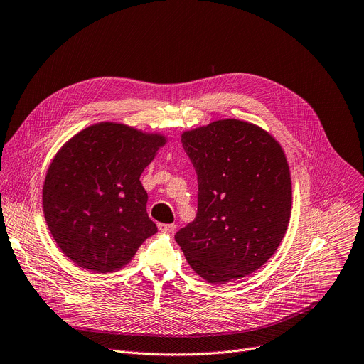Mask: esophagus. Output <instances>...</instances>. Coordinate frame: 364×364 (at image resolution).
Listing matches in <instances>:
<instances>
[{
	"mask_svg": "<svg viewBox=\"0 0 364 364\" xmlns=\"http://www.w3.org/2000/svg\"><path fill=\"white\" fill-rule=\"evenodd\" d=\"M158 229L161 232H174L176 225L174 223H158Z\"/></svg>",
	"mask_w": 364,
	"mask_h": 364,
	"instance_id": "obj_1",
	"label": "esophagus"
}]
</instances>
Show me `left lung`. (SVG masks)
<instances>
[{"instance_id":"1","label":"left lung","mask_w":364,"mask_h":364,"mask_svg":"<svg viewBox=\"0 0 364 364\" xmlns=\"http://www.w3.org/2000/svg\"><path fill=\"white\" fill-rule=\"evenodd\" d=\"M197 174V213L176 234L191 269L209 283L258 270L277 250L290 218L291 183L279 142L261 127L218 120L184 132Z\"/></svg>"}]
</instances>
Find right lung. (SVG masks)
<instances>
[{"instance_id": "right-lung-1", "label": "right lung", "mask_w": 364, "mask_h": 364, "mask_svg": "<svg viewBox=\"0 0 364 364\" xmlns=\"http://www.w3.org/2000/svg\"><path fill=\"white\" fill-rule=\"evenodd\" d=\"M165 144L120 123L92 124L62 146L43 184V212L62 252L77 266L110 273L158 228L141 174Z\"/></svg>"}]
</instances>
